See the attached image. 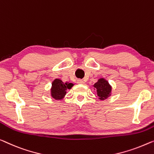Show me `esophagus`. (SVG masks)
Instances as JSON below:
<instances>
[{
    "mask_svg": "<svg viewBox=\"0 0 154 154\" xmlns=\"http://www.w3.org/2000/svg\"><path fill=\"white\" fill-rule=\"evenodd\" d=\"M77 83L79 84H84V82L83 81V80L82 79H78L77 81Z\"/></svg>",
    "mask_w": 154,
    "mask_h": 154,
    "instance_id": "34e87169",
    "label": "esophagus"
}]
</instances>
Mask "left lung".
Segmentation results:
<instances>
[{"label": "left lung", "instance_id": "left-lung-1", "mask_svg": "<svg viewBox=\"0 0 154 154\" xmlns=\"http://www.w3.org/2000/svg\"><path fill=\"white\" fill-rule=\"evenodd\" d=\"M94 89H96L97 95L100 100H105L112 94V86L109 81L104 77L100 78L96 83L93 85Z\"/></svg>", "mask_w": 154, "mask_h": 154}]
</instances>
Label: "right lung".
I'll return each mask as SVG.
<instances>
[{
	"label": "right lung",
	"mask_w": 154,
	"mask_h": 154,
	"mask_svg": "<svg viewBox=\"0 0 154 154\" xmlns=\"http://www.w3.org/2000/svg\"><path fill=\"white\" fill-rule=\"evenodd\" d=\"M74 86L72 83L66 82L64 83L61 79L56 78L52 82V86L50 88V96L55 100H61L65 97L66 91L70 89Z\"/></svg>",
	"instance_id": "add662e5"
}]
</instances>
